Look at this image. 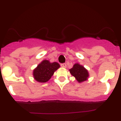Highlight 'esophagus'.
Here are the masks:
<instances>
[{"label": "esophagus", "mask_w": 121, "mask_h": 121, "mask_svg": "<svg viewBox=\"0 0 121 121\" xmlns=\"http://www.w3.org/2000/svg\"><path fill=\"white\" fill-rule=\"evenodd\" d=\"M60 66H61L62 67H63V68H66V67H67V64H66L65 63H64V64H60Z\"/></svg>", "instance_id": "esophagus-1"}]
</instances>
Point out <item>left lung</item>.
<instances>
[{"instance_id":"8db88e82","label":"left lung","mask_w":121,"mask_h":121,"mask_svg":"<svg viewBox=\"0 0 121 121\" xmlns=\"http://www.w3.org/2000/svg\"><path fill=\"white\" fill-rule=\"evenodd\" d=\"M70 73L75 77L77 81L79 82H82L86 81L88 77V71L82 65L76 64L70 70Z\"/></svg>"}]
</instances>
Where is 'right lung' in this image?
I'll use <instances>...</instances> for the list:
<instances>
[{
  "instance_id": "1",
  "label": "right lung",
  "mask_w": 121,
  "mask_h": 121,
  "mask_svg": "<svg viewBox=\"0 0 121 121\" xmlns=\"http://www.w3.org/2000/svg\"><path fill=\"white\" fill-rule=\"evenodd\" d=\"M60 67L57 62L50 63L48 60H45L37 65L33 71V76L35 79L39 82H47L53 75L54 71Z\"/></svg>"
}]
</instances>
